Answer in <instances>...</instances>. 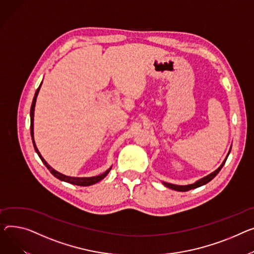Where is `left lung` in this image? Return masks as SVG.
<instances>
[{
    "label": "left lung",
    "mask_w": 254,
    "mask_h": 254,
    "mask_svg": "<svg viewBox=\"0 0 254 254\" xmlns=\"http://www.w3.org/2000/svg\"><path fill=\"white\" fill-rule=\"evenodd\" d=\"M232 148V147H231ZM231 148H230V150H229V152H228V154H227V156H226V158H225V160L223 161V163L218 166V168L217 170H215L213 173H211V174H209V175H207L206 177H204V178H202V179H200V180H198V181H196L195 183H193V184H190V185H175V184H171V183H166V182H162V184L165 186V187H167V188H170V189H172V190H176V191H180V192H186V191H189V190H192V189H195V188H198V187H201V186H203V185H205V184H207V183H209L218 173H219V171L222 170V167L224 166V164H225V162H226V160H227V158H228V156H229V154H230V152H231Z\"/></svg>",
    "instance_id": "obj_1"
}]
</instances>
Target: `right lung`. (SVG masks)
<instances>
[{"mask_svg":"<svg viewBox=\"0 0 254 254\" xmlns=\"http://www.w3.org/2000/svg\"><path fill=\"white\" fill-rule=\"evenodd\" d=\"M42 83H43V81L41 82L40 87L38 88V90H37V92H36V94H35V97H33L32 103H31V108H30V134H31V139H32L33 147H35V150H36V152L38 153L39 157L41 158V160L43 161V163L47 166V168L50 171V173L52 174L55 178H57L58 180H60V181H63V182H66V183H69V184H72V185L82 186V187H86V186L94 185V184L100 182L101 180H103V179L109 174V172L111 171L112 166H110L105 173L101 174V175H99V176H95V177H84V178L69 177V176H65V175H63V174L57 172L56 170H54V168H53L52 166H51V165H49L48 162H47V161L43 158V156L41 155L40 151L38 150L37 145H36V142H35V137H33V117H35V107H36V102H37V97H38L39 92H40V89H41V87H42Z\"/></svg>","mask_w":254,"mask_h":254,"instance_id":"1","label":"right lung"}]
</instances>
